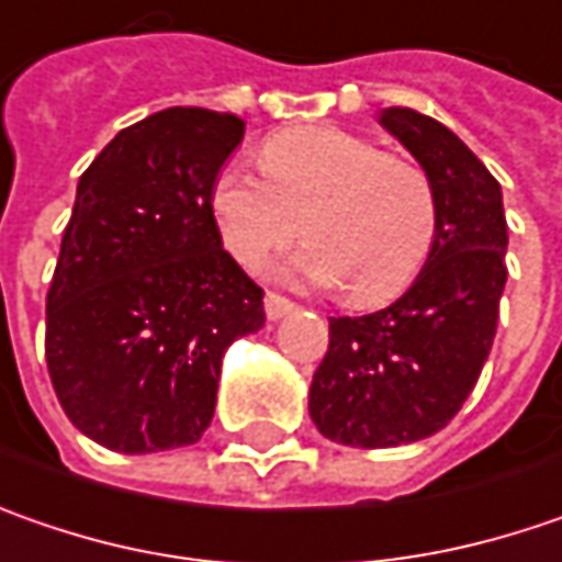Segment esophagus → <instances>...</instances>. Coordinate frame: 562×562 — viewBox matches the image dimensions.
<instances>
[{
	"label": "esophagus",
	"mask_w": 562,
	"mask_h": 562,
	"mask_svg": "<svg viewBox=\"0 0 562 562\" xmlns=\"http://www.w3.org/2000/svg\"><path fill=\"white\" fill-rule=\"evenodd\" d=\"M292 307L295 305H292L289 299L277 295V292H267V295H263V311H267V317H270V321H280V317H285Z\"/></svg>",
	"instance_id": "obj_1"
}]
</instances>
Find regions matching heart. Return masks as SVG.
<instances>
[{
    "label": "heart",
    "mask_w": 562,
    "mask_h": 562,
    "mask_svg": "<svg viewBox=\"0 0 562 562\" xmlns=\"http://www.w3.org/2000/svg\"><path fill=\"white\" fill-rule=\"evenodd\" d=\"M263 169L226 162L210 210L226 251L257 267L307 226L282 273L311 285H342L361 305L396 299L434 255L437 194L422 166L336 125L267 137Z\"/></svg>",
    "instance_id": "b5f03b06"
}]
</instances>
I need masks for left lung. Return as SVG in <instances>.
<instances>
[{"label":"left lung","instance_id":"8db88e82","mask_svg":"<svg viewBox=\"0 0 562 562\" xmlns=\"http://www.w3.org/2000/svg\"><path fill=\"white\" fill-rule=\"evenodd\" d=\"M380 125L422 162L440 223L403 299L329 317L307 408L324 437L361 450L425 440L469 400L494 346L509 241L501 182L447 125L403 106L380 112Z\"/></svg>","mask_w":562,"mask_h":562}]
</instances>
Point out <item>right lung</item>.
<instances>
[{"label": "right lung", "mask_w": 562, "mask_h": 562, "mask_svg": "<svg viewBox=\"0 0 562 562\" xmlns=\"http://www.w3.org/2000/svg\"><path fill=\"white\" fill-rule=\"evenodd\" d=\"M233 112L172 106L85 169L46 292V368L68 422L115 452L198 443L223 355L263 327L210 188L241 144Z\"/></svg>", "instance_id": "add662e5"}]
</instances>
